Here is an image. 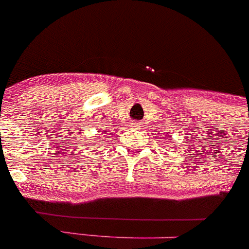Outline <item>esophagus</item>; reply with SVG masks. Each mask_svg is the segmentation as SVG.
I'll return each instance as SVG.
<instances>
[{"label":"esophagus","mask_w":249,"mask_h":249,"mask_svg":"<svg viewBox=\"0 0 249 249\" xmlns=\"http://www.w3.org/2000/svg\"><path fill=\"white\" fill-rule=\"evenodd\" d=\"M130 126H131V129L139 130L140 127H141V123H140V122H132V123H131V125H130Z\"/></svg>","instance_id":"34e87169"}]
</instances>
